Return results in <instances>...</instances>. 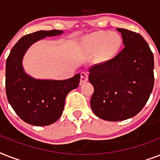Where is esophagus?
Listing matches in <instances>:
<instances>
[{"label":"esophagus","mask_w":160,"mask_h":160,"mask_svg":"<svg viewBox=\"0 0 160 160\" xmlns=\"http://www.w3.org/2000/svg\"><path fill=\"white\" fill-rule=\"evenodd\" d=\"M89 79V76H88V74L86 72H82L80 74V85H82L84 83H85Z\"/></svg>","instance_id":"obj_1"}]
</instances>
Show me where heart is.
<instances>
[{
  "label": "heart",
  "mask_w": 160,
  "mask_h": 160,
  "mask_svg": "<svg viewBox=\"0 0 160 160\" xmlns=\"http://www.w3.org/2000/svg\"><path fill=\"white\" fill-rule=\"evenodd\" d=\"M83 46L88 54H97L99 61H106L118 53L122 46V38L116 32L98 31L88 36L84 40Z\"/></svg>",
  "instance_id": "b5f03b06"
}]
</instances>
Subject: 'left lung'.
<instances>
[{"mask_svg":"<svg viewBox=\"0 0 160 160\" xmlns=\"http://www.w3.org/2000/svg\"><path fill=\"white\" fill-rule=\"evenodd\" d=\"M124 48L112 60L94 65L89 80L94 86L90 106L107 121L136 115L145 105L154 87V55L139 34L117 28Z\"/></svg>","mask_w":160,"mask_h":160,"instance_id":"obj_1","label":"left lung"}]
</instances>
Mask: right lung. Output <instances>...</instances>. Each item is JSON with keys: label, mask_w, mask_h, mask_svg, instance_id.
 Instances as JSON below:
<instances>
[{"label": "right lung", "mask_w": 160, "mask_h": 160, "mask_svg": "<svg viewBox=\"0 0 160 160\" xmlns=\"http://www.w3.org/2000/svg\"><path fill=\"white\" fill-rule=\"evenodd\" d=\"M63 31H39L21 37L6 60V90L10 105L23 121L45 126L57 121L62 114L66 95L77 88L80 75L64 80H40L25 71L22 60L26 51L46 36L62 35Z\"/></svg>", "instance_id": "1"}]
</instances>
